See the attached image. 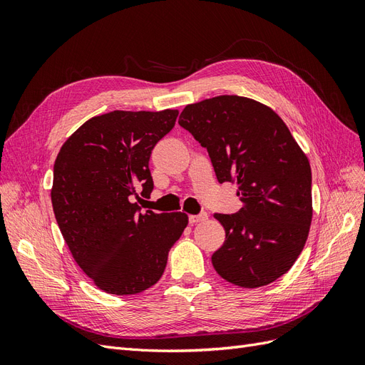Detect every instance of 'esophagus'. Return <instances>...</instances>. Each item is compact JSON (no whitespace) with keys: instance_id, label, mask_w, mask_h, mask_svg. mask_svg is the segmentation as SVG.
Masks as SVG:
<instances>
[{"instance_id":"1","label":"esophagus","mask_w":365,"mask_h":365,"mask_svg":"<svg viewBox=\"0 0 365 365\" xmlns=\"http://www.w3.org/2000/svg\"><path fill=\"white\" fill-rule=\"evenodd\" d=\"M207 217H208V216H207V213L190 215V216H189V222H190L192 225H195V224H197V222H204V220H205Z\"/></svg>"}]
</instances>
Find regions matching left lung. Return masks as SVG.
<instances>
[{"mask_svg": "<svg viewBox=\"0 0 365 365\" xmlns=\"http://www.w3.org/2000/svg\"><path fill=\"white\" fill-rule=\"evenodd\" d=\"M207 149L219 182H236L237 213L215 217L225 242L216 272L240 288H260L288 272L312 222V173L284 121L267 105L217 96L187 105L178 120Z\"/></svg>", "mask_w": 365, "mask_h": 365, "instance_id": "1", "label": "left lung"}]
</instances>
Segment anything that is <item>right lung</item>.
Listing matches in <instances>:
<instances>
[{"label":"right lung","instance_id":"add662e5","mask_svg":"<svg viewBox=\"0 0 365 365\" xmlns=\"http://www.w3.org/2000/svg\"><path fill=\"white\" fill-rule=\"evenodd\" d=\"M178 111H113L93 117L54 161L51 204L76 263L97 288L132 295L155 284L189 224L182 212L141 213L132 196L150 195L149 158Z\"/></svg>","mask_w":365,"mask_h":365}]
</instances>
